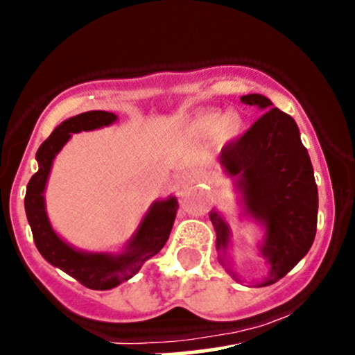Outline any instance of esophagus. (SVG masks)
I'll list each match as a JSON object with an SVG mask.
<instances>
[{
	"instance_id": "1",
	"label": "esophagus",
	"mask_w": 355,
	"mask_h": 355,
	"mask_svg": "<svg viewBox=\"0 0 355 355\" xmlns=\"http://www.w3.org/2000/svg\"><path fill=\"white\" fill-rule=\"evenodd\" d=\"M191 177H192V178H199V177H198V175H194V173H192V175H191Z\"/></svg>"
}]
</instances>
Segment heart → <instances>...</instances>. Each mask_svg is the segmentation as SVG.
Returning a JSON list of instances; mask_svg holds the SVG:
<instances>
[{"mask_svg":"<svg viewBox=\"0 0 355 355\" xmlns=\"http://www.w3.org/2000/svg\"><path fill=\"white\" fill-rule=\"evenodd\" d=\"M244 119L239 112L230 111L227 114L220 111H209L198 116L194 121L189 125V132L201 139H213L220 135L222 140H230L243 130Z\"/></svg>","mask_w":355,"mask_h":355,"instance_id":"b5f03b06","label":"heart"}]
</instances>
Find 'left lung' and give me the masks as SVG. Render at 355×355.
<instances>
[{
	"instance_id": "1",
	"label": "left lung",
	"mask_w": 355,
	"mask_h": 355,
	"mask_svg": "<svg viewBox=\"0 0 355 355\" xmlns=\"http://www.w3.org/2000/svg\"><path fill=\"white\" fill-rule=\"evenodd\" d=\"M241 102L265 112L239 140L223 147L220 164L237 178L246 213L265 225L260 251L270 265L267 286L286 276L311 250L318 229V185L295 119L263 95H243ZM209 220L225 265L229 227L216 211L209 213Z\"/></svg>"
}]
</instances>
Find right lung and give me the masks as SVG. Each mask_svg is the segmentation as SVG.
<instances>
[{"instance_id":"obj_1","label":"right lung","mask_w":355,"mask_h":355,"mask_svg":"<svg viewBox=\"0 0 355 355\" xmlns=\"http://www.w3.org/2000/svg\"><path fill=\"white\" fill-rule=\"evenodd\" d=\"M112 121H116V114L112 112L88 111L65 119L60 126H57L37 149L36 159L40 170L31 177L24 199L26 215L37 251L43 254L44 260L90 290H111L135 276L144 261L159 253L164 246L178 209L175 198L154 202L133 239L126 246V251L121 254L83 253L69 246L53 232L44 211L43 192L55 154L71 139V133L101 128L111 125Z\"/></svg>"}]
</instances>
